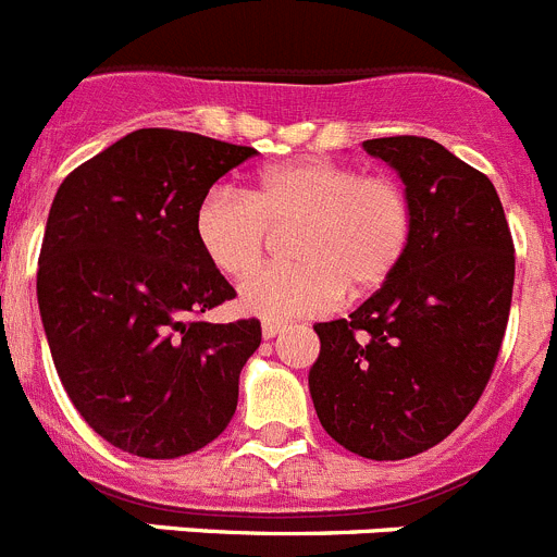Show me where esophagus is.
<instances>
[{"label": "esophagus", "mask_w": 557, "mask_h": 557, "mask_svg": "<svg viewBox=\"0 0 557 557\" xmlns=\"http://www.w3.org/2000/svg\"><path fill=\"white\" fill-rule=\"evenodd\" d=\"M284 329H287V323H270V320H264V323H262V336H264V339H273V336L282 334Z\"/></svg>", "instance_id": "esophagus-1"}]
</instances>
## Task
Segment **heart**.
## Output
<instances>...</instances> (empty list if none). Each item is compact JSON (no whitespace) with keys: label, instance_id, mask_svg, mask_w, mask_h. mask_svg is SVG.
<instances>
[{"label":"heart","instance_id":"heart-1","mask_svg":"<svg viewBox=\"0 0 557 557\" xmlns=\"http://www.w3.org/2000/svg\"><path fill=\"white\" fill-rule=\"evenodd\" d=\"M289 268L259 273L239 293V309L270 323L323 314L345 289L381 287L411 239V201L389 176H367L331 157H298L262 168L251 196L212 187L198 201L193 232L203 257L243 282L262 264L270 228L295 226Z\"/></svg>","mask_w":557,"mask_h":557}]
</instances>
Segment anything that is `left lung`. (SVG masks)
Segmentation results:
<instances>
[{
  "mask_svg": "<svg viewBox=\"0 0 557 557\" xmlns=\"http://www.w3.org/2000/svg\"><path fill=\"white\" fill-rule=\"evenodd\" d=\"M397 171L411 239L348 320L318 323L309 392L334 442L400 461L450 436L492 379L513 293V239L497 190L436 140H364Z\"/></svg>",
  "mask_w": 557,
  "mask_h": 557,
  "instance_id": "1",
  "label": "left lung"
}]
</instances>
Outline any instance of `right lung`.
Masks as SVG:
<instances>
[{"mask_svg":"<svg viewBox=\"0 0 557 557\" xmlns=\"http://www.w3.org/2000/svg\"><path fill=\"white\" fill-rule=\"evenodd\" d=\"M251 146L137 129L69 173L38 259L54 367L85 422L119 450L178 458L234 417L259 320H193L234 287L193 232L196 207Z\"/></svg>","mask_w":557,"mask_h":557,"instance_id":"obj_1","label":"right lung"}]
</instances>
